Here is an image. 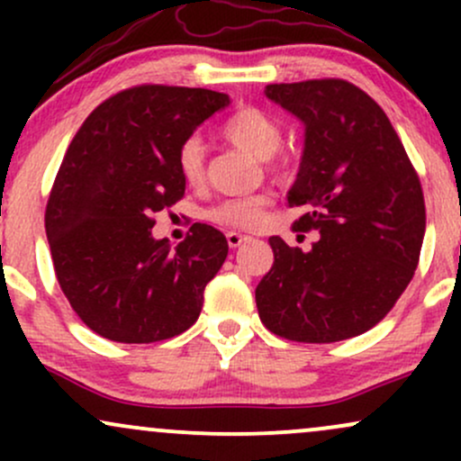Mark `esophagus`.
<instances>
[{"mask_svg": "<svg viewBox=\"0 0 461 461\" xmlns=\"http://www.w3.org/2000/svg\"><path fill=\"white\" fill-rule=\"evenodd\" d=\"M247 240H249V236L238 234V231H230V234H227V245H230L231 249L240 247L242 242H247Z\"/></svg>", "mask_w": 461, "mask_h": 461, "instance_id": "obj_1", "label": "esophagus"}]
</instances>
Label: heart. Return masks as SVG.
<instances>
[{
	"label": "heart",
	"instance_id": "b5f03b06",
	"mask_svg": "<svg viewBox=\"0 0 461 461\" xmlns=\"http://www.w3.org/2000/svg\"><path fill=\"white\" fill-rule=\"evenodd\" d=\"M221 134L231 145L242 147L258 158H271L279 149L284 139L282 125L271 114L260 108H242L225 121ZM177 171L188 186H201L205 177L203 147L199 139H188L177 151ZM268 194L253 193L242 197L225 199L210 210L208 216L216 223H223L238 230H253L262 223L267 212Z\"/></svg>",
	"mask_w": 461,
	"mask_h": 461
}]
</instances>
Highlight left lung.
<instances>
[{
  "label": "left lung",
  "instance_id": "left-lung-1",
  "mask_svg": "<svg viewBox=\"0 0 461 461\" xmlns=\"http://www.w3.org/2000/svg\"><path fill=\"white\" fill-rule=\"evenodd\" d=\"M267 97L305 125L288 205L303 251L271 236L275 262L256 288L260 321L294 342H338L377 325L414 277L425 236L420 179L390 119L345 79L268 84Z\"/></svg>",
  "mask_w": 461,
  "mask_h": 461
}]
</instances>
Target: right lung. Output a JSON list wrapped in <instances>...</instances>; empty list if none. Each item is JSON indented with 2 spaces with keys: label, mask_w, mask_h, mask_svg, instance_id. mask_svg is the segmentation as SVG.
<instances>
[{
  "label": "right lung",
  "mask_w": 461,
  "mask_h": 461,
  "mask_svg": "<svg viewBox=\"0 0 461 461\" xmlns=\"http://www.w3.org/2000/svg\"><path fill=\"white\" fill-rule=\"evenodd\" d=\"M230 97L142 84L99 104L73 136L45 210L54 271L88 330L125 345L179 336L227 258L212 225L177 247L156 240L153 214L184 197L177 151Z\"/></svg>",
  "instance_id": "obj_1"
}]
</instances>
